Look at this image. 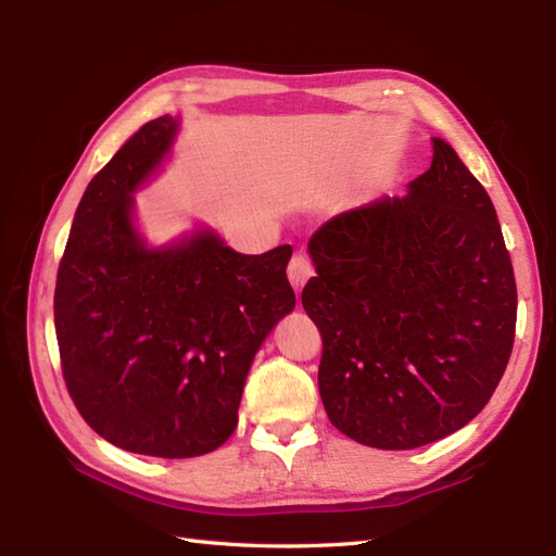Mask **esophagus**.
<instances>
[{
    "label": "esophagus",
    "instance_id": "esophagus-1",
    "mask_svg": "<svg viewBox=\"0 0 556 556\" xmlns=\"http://www.w3.org/2000/svg\"><path fill=\"white\" fill-rule=\"evenodd\" d=\"M313 265H311V260L305 257V255H293L291 257V263H289V281H291V287L296 289V293H301V289H303V285L305 281H308L311 277H313Z\"/></svg>",
    "mask_w": 556,
    "mask_h": 556
}]
</instances>
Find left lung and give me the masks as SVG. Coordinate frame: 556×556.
Instances as JSON below:
<instances>
[{
	"label": "left lung",
	"mask_w": 556,
	"mask_h": 556,
	"mask_svg": "<svg viewBox=\"0 0 556 556\" xmlns=\"http://www.w3.org/2000/svg\"><path fill=\"white\" fill-rule=\"evenodd\" d=\"M406 195L327 219L303 308L323 334L329 420L375 448H416L473 420L511 356L516 279L492 200L456 150Z\"/></svg>",
	"instance_id": "1"
}]
</instances>
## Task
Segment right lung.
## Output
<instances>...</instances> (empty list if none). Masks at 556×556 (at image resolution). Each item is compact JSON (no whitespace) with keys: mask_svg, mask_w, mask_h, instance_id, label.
<instances>
[{"mask_svg":"<svg viewBox=\"0 0 556 556\" xmlns=\"http://www.w3.org/2000/svg\"><path fill=\"white\" fill-rule=\"evenodd\" d=\"M179 116L143 124L92 176L56 271L54 329L78 413L114 446L191 458L229 440L248 370L296 308L291 245L243 255L198 224L152 245L136 193L172 157Z\"/></svg>","mask_w":556,"mask_h":556,"instance_id":"add662e5","label":"right lung"}]
</instances>
